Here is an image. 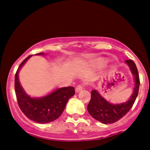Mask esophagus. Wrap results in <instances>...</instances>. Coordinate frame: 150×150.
<instances>
[{
    "mask_svg": "<svg viewBox=\"0 0 150 150\" xmlns=\"http://www.w3.org/2000/svg\"><path fill=\"white\" fill-rule=\"evenodd\" d=\"M82 89H83V86L80 85H77V87H75V92H76V93L80 92Z\"/></svg>",
    "mask_w": 150,
    "mask_h": 150,
    "instance_id": "1",
    "label": "esophagus"
}]
</instances>
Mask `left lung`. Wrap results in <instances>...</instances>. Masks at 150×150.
Instances as JSON below:
<instances>
[{
  "mask_svg": "<svg viewBox=\"0 0 150 150\" xmlns=\"http://www.w3.org/2000/svg\"><path fill=\"white\" fill-rule=\"evenodd\" d=\"M125 63L130 67L135 80L133 92L128 101L122 104H113L101 97L96 89L91 92V99L87 106L88 112L94 119L104 124L115 123L124 116L132 108L138 94L140 77L137 67L132 60H127Z\"/></svg>",
  "mask_w": 150,
  "mask_h": 150,
  "instance_id": "8db88e82",
  "label": "left lung"
}]
</instances>
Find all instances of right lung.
Wrapping results in <instances>:
<instances>
[{"label": "right lung", "instance_id": "1", "mask_svg": "<svg viewBox=\"0 0 150 150\" xmlns=\"http://www.w3.org/2000/svg\"><path fill=\"white\" fill-rule=\"evenodd\" d=\"M36 55H44V53H39ZM32 56L22 62L15 74V89L17 100L21 111L30 120L39 123H50L57 119L62 114L68 99L75 94V88L73 87H61L43 97H30L20 85L18 73L20 68Z\"/></svg>", "mask_w": 150, "mask_h": 150}]
</instances>
